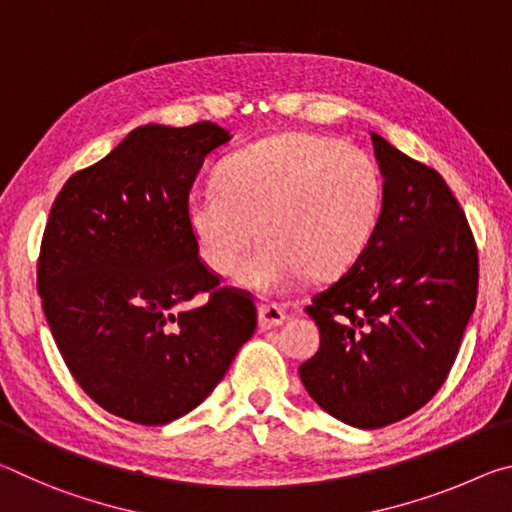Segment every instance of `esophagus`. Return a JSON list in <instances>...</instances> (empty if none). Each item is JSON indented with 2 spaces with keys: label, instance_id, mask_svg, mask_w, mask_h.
<instances>
[{
  "label": "esophagus",
  "instance_id": "obj_1",
  "mask_svg": "<svg viewBox=\"0 0 512 512\" xmlns=\"http://www.w3.org/2000/svg\"><path fill=\"white\" fill-rule=\"evenodd\" d=\"M283 322H286V313H283L279 306L274 304L258 306V324H261V329H272V326H279Z\"/></svg>",
  "mask_w": 512,
  "mask_h": 512
}]
</instances>
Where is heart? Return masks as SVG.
Segmentation results:
<instances>
[{
	"label": "heart",
	"instance_id": "b5f03b06",
	"mask_svg": "<svg viewBox=\"0 0 512 512\" xmlns=\"http://www.w3.org/2000/svg\"><path fill=\"white\" fill-rule=\"evenodd\" d=\"M381 183L360 149L311 133H283L240 149L222 165L220 183H201L188 197V224L201 261L238 283L272 292L301 274L333 276L370 242Z\"/></svg>",
	"mask_w": 512,
	"mask_h": 512
}]
</instances>
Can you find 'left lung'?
Here are the masks:
<instances>
[{
  "label": "left lung",
  "instance_id": "obj_1",
  "mask_svg": "<svg viewBox=\"0 0 512 512\" xmlns=\"http://www.w3.org/2000/svg\"><path fill=\"white\" fill-rule=\"evenodd\" d=\"M383 174L374 233L306 313L320 349L299 376L317 406L381 429L431 401L458 356L479 292V254L445 179L372 133Z\"/></svg>",
  "mask_w": 512,
  "mask_h": 512
}]
</instances>
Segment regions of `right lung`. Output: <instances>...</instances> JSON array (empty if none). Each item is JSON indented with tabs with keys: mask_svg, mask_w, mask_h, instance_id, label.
Here are the masks:
<instances>
[{
	"mask_svg": "<svg viewBox=\"0 0 512 512\" xmlns=\"http://www.w3.org/2000/svg\"><path fill=\"white\" fill-rule=\"evenodd\" d=\"M213 122L133 129L54 199L38 295L67 370L108 413L161 426L211 395L256 331L249 292L201 263L188 197L213 149ZM199 291L204 307L173 315Z\"/></svg>",
	"mask_w": 512,
	"mask_h": 512,
	"instance_id": "obj_1",
	"label": "right lung"
}]
</instances>
